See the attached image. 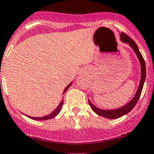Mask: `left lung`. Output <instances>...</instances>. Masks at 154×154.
<instances>
[{"label": "left lung", "mask_w": 154, "mask_h": 154, "mask_svg": "<svg viewBox=\"0 0 154 154\" xmlns=\"http://www.w3.org/2000/svg\"><path fill=\"white\" fill-rule=\"evenodd\" d=\"M121 40L122 42H125V43L129 44V45L133 48V50H134L135 53H136V54L137 55V57H138L139 60H140V65H141V79H140V86H139L138 90L136 91V95L133 97V99L132 100V101H130V102L128 103L127 105H125V106L122 107L120 109H115V110H101V109H97V107H95L94 105H92L91 103L90 102V101H88L89 105H90V106L91 107V109H93V111L95 112L96 114H97L98 116L107 118V119H118V118H120L122 117V116H123L124 115L129 113V112L134 108L135 105H136V103H137V101H138L139 98H140L142 90H143V88L144 81H145L146 79L145 60H144L142 54L140 53L136 43L129 36V35H127L125 33L122 32H121Z\"/></svg>", "instance_id": "8db88e82"}]
</instances>
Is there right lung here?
<instances>
[{"label":"right lung","mask_w":154,"mask_h":154,"mask_svg":"<svg viewBox=\"0 0 154 154\" xmlns=\"http://www.w3.org/2000/svg\"><path fill=\"white\" fill-rule=\"evenodd\" d=\"M70 85H71V84H70ZM70 85H68V86L66 87V88H65V90H64L63 93H65V92H66V91L67 90L68 88H69V87L70 86ZM63 104V101H61L60 104V105H59V106L57 107V109H56V110L53 111V112H52L51 114L49 115V116H44V117H41V118H34V117H30V116H29V118H30V119H35V120H47V119H53V118H54L55 116H57V115H58V113H59V112H60V111L61 107H62Z\"/></svg>","instance_id":"1"}]
</instances>
